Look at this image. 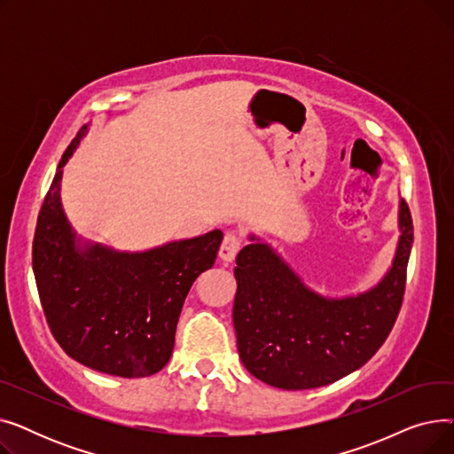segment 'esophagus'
Returning a JSON list of instances; mask_svg holds the SVG:
<instances>
[{"instance_id": "34e87169", "label": "esophagus", "mask_w": 454, "mask_h": 454, "mask_svg": "<svg viewBox=\"0 0 454 454\" xmlns=\"http://www.w3.org/2000/svg\"><path fill=\"white\" fill-rule=\"evenodd\" d=\"M241 245H243L241 237L237 235L235 231H228V233L224 235V239H223L221 248H219V257H221L223 261H228V263H230V261H233V259H235L237 252H239Z\"/></svg>"}]
</instances>
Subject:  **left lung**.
Segmentation results:
<instances>
[{
	"label": "left lung",
	"mask_w": 454,
	"mask_h": 454,
	"mask_svg": "<svg viewBox=\"0 0 454 454\" xmlns=\"http://www.w3.org/2000/svg\"><path fill=\"white\" fill-rule=\"evenodd\" d=\"M399 233L385 278L344 298L309 289L270 245L250 235L233 270V327L245 368L270 387L307 390L364 366L390 335L404 294L414 228L403 199Z\"/></svg>",
	"instance_id": "obj_1"
}]
</instances>
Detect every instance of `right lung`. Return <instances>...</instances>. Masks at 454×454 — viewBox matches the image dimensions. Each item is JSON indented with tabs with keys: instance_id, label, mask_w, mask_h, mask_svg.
<instances>
[{
	"instance_id": "right-lung-1",
	"label": "right lung",
	"mask_w": 454,
	"mask_h": 454,
	"mask_svg": "<svg viewBox=\"0 0 454 454\" xmlns=\"http://www.w3.org/2000/svg\"><path fill=\"white\" fill-rule=\"evenodd\" d=\"M69 143L38 213L33 270L55 340L77 363L108 375L147 377L169 363L184 300L217 259L223 231L143 252L82 241L60 200L62 167L86 136Z\"/></svg>"
}]
</instances>
